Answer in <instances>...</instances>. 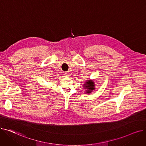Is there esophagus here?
I'll return each instance as SVG.
<instances>
[{
	"label": "esophagus",
	"instance_id": "esophagus-1",
	"mask_svg": "<svg viewBox=\"0 0 146 146\" xmlns=\"http://www.w3.org/2000/svg\"><path fill=\"white\" fill-rule=\"evenodd\" d=\"M65 74H66V75L67 76H70V73H69V72H65Z\"/></svg>",
	"mask_w": 146,
	"mask_h": 146
}]
</instances>
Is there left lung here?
Masks as SVG:
<instances>
[{"label":"left lung","mask_w":146,"mask_h":146,"mask_svg":"<svg viewBox=\"0 0 146 146\" xmlns=\"http://www.w3.org/2000/svg\"><path fill=\"white\" fill-rule=\"evenodd\" d=\"M85 85L84 86V87H85L86 89H87L86 92H87L88 94L91 93V92L95 89V85H94V82L93 81L89 80L88 82H86Z\"/></svg>","instance_id":"8db88e82"}]
</instances>
